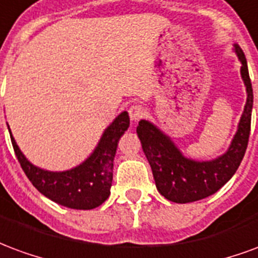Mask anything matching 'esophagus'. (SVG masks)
Here are the masks:
<instances>
[{"mask_svg": "<svg viewBox=\"0 0 258 258\" xmlns=\"http://www.w3.org/2000/svg\"><path fill=\"white\" fill-rule=\"evenodd\" d=\"M128 114L130 118L133 120V121H138L140 118H142L145 116V109L140 105H133V106L128 109Z\"/></svg>", "mask_w": 258, "mask_h": 258, "instance_id": "34e87169", "label": "esophagus"}]
</instances>
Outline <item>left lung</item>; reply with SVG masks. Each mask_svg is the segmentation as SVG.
Returning a JSON list of instances; mask_svg holds the SVG:
<instances>
[{
  "mask_svg": "<svg viewBox=\"0 0 258 258\" xmlns=\"http://www.w3.org/2000/svg\"><path fill=\"white\" fill-rule=\"evenodd\" d=\"M240 60V76L246 87V105L240 116L236 134L227 152L213 160H194L182 155L171 138L148 120H141L137 134L151 164L159 194L174 203H190L216 194L236 173L244 156L250 135L253 88L247 62L242 48L233 44Z\"/></svg>",
  "mask_w": 258,
  "mask_h": 258,
  "instance_id": "8db88e82",
  "label": "left lung"
}]
</instances>
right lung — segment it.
Here are the masks:
<instances>
[{"instance_id": "1", "label": "right lung", "mask_w": 258, "mask_h": 258, "mask_svg": "<svg viewBox=\"0 0 258 258\" xmlns=\"http://www.w3.org/2000/svg\"><path fill=\"white\" fill-rule=\"evenodd\" d=\"M130 127L128 113L121 112L107 127L98 145L84 162L66 171H48L31 164L11 134L12 146L30 182L48 199L76 210H91L101 206L110 195L113 160L118 140Z\"/></svg>"}]
</instances>
